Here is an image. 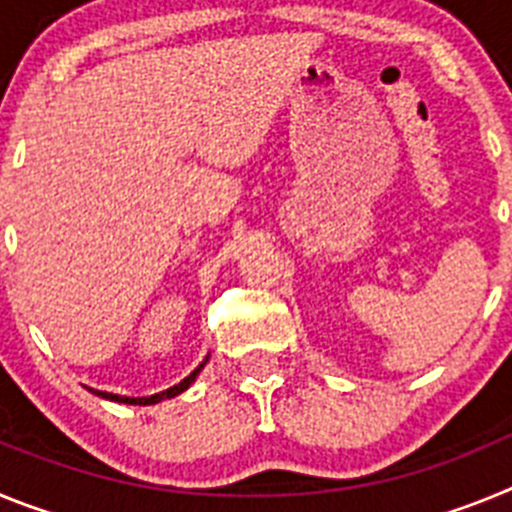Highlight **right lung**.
<instances>
[{"label":"right lung","mask_w":512,"mask_h":512,"mask_svg":"<svg viewBox=\"0 0 512 512\" xmlns=\"http://www.w3.org/2000/svg\"><path fill=\"white\" fill-rule=\"evenodd\" d=\"M205 364H200L197 366V369H194L192 374H189L187 379H182V382L179 384H174V387H169V390L166 392H158V395H151V397H122V395H112V392H94V395H99V397H104V400H115V402H125V405H156V402H161V400H169V397H176L179 395V392H184L189 387V384L194 382V379H197V374H200V369Z\"/></svg>","instance_id":"obj_1"}]
</instances>
